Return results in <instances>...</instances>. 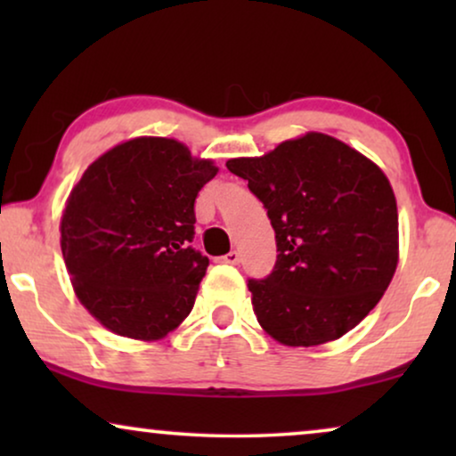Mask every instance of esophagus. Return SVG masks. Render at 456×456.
<instances>
[{"label": "esophagus", "mask_w": 456, "mask_h": 456, "mask_svg": "<svg viewBox=\"0 0 456 456\" xmlns=\"http://www.w3.org/2000/svg\"><path fill=\"white\" fill-rule=\"evenodd\" d=\"M222 261H224V264H230V265H239L240 264V253L239 251H230L228 255H224Z\"/></svg>", "instance_id": "34e87169"}]
</instances>
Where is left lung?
<instances>
[{
	"instance_id": "obj_1",
	"label": "left lung",
	"mask_w": 456,
	"mask_h": 456,
	"mask_svg": "<svg viewBox=\"0 0 456 456\" xmlns=\"http://www.w3.org/2000/svg\"><path fill=\"white\" fill-rule=\"evenodd\" d=\"M226 167L247 180L276 232L272 273L247 284L261 328L286 346L345 336L396 272L398 211L386 174L322 133Z\"/></svg>"
}]
</instances>
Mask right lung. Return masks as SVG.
Returning a JSON list of instances; mask_svg holds the SVG:
<instances>
[{
  "instance_id": "obj_1",
  "label": "right lung",
  "mask_w": 456,
  "mask_h": 456,
  "mask_svg": "<svg viewBox=\"0 0 456 456\" xmlns=\"http://www.w3.org/2000/svg\"><path fill=\"white\" fill-rule=\"evenodd\" d=\"M217 174L183 142L139 136L86 167L61 216L78 301L114 334L158 340L191 314L209 259L191 247L195 199Z\"/></svg>"
}]
</instances>
